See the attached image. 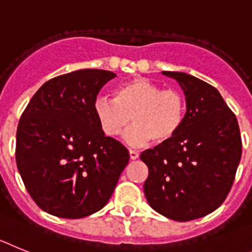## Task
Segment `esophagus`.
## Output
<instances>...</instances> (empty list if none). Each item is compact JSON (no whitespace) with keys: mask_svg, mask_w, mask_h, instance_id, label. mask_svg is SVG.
I'll use <instances>...</instances> for the list:
<instances>
[{"mask_svg":"<svg viewBox=\"0 0 252 252\" xmlns=\"http://www.w3.org/2000/svg\"><path fill=\"white\" fill-rule=\"evenodd\" d=\"M129 157H130V159H137L139 157V153L137 151L129 150Z\"/></svg>","mask_w":252,"mask_h":252,"instance_id":"34e87169","label":"esophagus"}]
</instances>
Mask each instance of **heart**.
Segmentation results:
<instances>
[{"instance_id":"obj_1","label":"heart","mask_w":252,"mask_h":252,"mask_svg":"<svg viewBox=\"0 0 252 252\" xmlns=\"http://www.w3.org/2000/svg\"><path fill=\"white\" fill-rule=\"evenodd\" d=\"M94 113L102 133L117 137L130 123L124 139L130 146H143L152 141L167 143L178 134L185 119L187 100L174 89L163 90L148 78L138 77L115 90V99L99 96Z\"/></svg>"}]
</instances>
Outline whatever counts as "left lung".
I'll return each mask as SVG.
<instances>
[{
	"mask_svg": "<svg viewBox=\"0 0 252 252\" xmlns=\"http://www.w3.org/2000/svg\"><path fill=\"white\" fill-rule=\"evenodd\" d=\"M162 74L179 82L187 113L171 141L142 152L148 167L144 195L159 214L187 222L224 202L241 159V135L236 115L216 87L184 72Z\"/></svg>",
	"mask_w": 252,
	"mask_h": 252,
	"instance_id": "obj_1",
	"label": "left lung"
}]
</instances>
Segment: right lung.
Masks as SVG:
<instances>
[{
  "label": "right lung",
  "mask_w": 252,
  "mask_h": 252,
  "mask_svg": "<svg viewBox=\"0 0 252 252\" xmlns=\"http://www.w3.org/2000/svg\"><path fill=\"white\" fill-rule=\"evenodd\" d=\"M117 74L78 69L47 81L24 110L16 165L39 208L60 218H84L109 202L129 152L102 133L94 101Z\"/></svg>",
  "instance_id": "right-lung-1"
}]
</instances>
